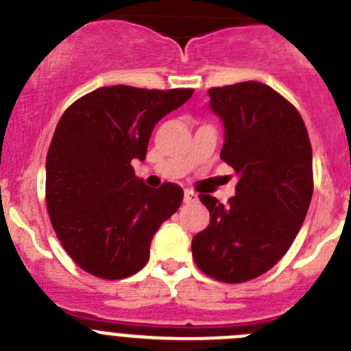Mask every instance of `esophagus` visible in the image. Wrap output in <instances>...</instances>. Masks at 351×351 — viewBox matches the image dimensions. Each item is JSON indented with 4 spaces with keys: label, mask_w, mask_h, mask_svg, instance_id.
Segmentation results:
<instances>
[{
    "label": "esophagus",
    "mask_w": 351,
    "mask_h": 351,
    "mask_svg": "<svg viewBox=\"0 0 351 351\" xmlns=\"http://www.w3.org/2000/svg\"><path fill=\"white\" fill-rule=\"evenodd\" d=\"M196 199H197V196L193 193V191H185V193H184V201H185V203H194V201H196Z\"/></svg>",
    "instance_id": "esophagus-1"
}]
</instances>
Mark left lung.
Instances as JSON below:
<instances>
[{"instance_id": "1", "label": "left lung", "mask_w": 351, "mask_h": 351, "mask_svg": "<svg viewBox=\"0 0 351 351\" xmlns=\"http://www.w3.org/2000/svg\"><path fill=\"white\" fill-rule=\"evenodd\" d=\"M224 125L221 158L239 175L230 205L201 194L210 224L194 234L199 270L245 282L281 260L300 231L313 197V150L297 109L267 84L247 81L208 90Z\"/></svg>"}]
</instances>
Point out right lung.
<instances>
[{
	"mask_svg": "<svg viewBox=\"0 0 351 351\" xmlns=\"http://www.w3.org/2000/svg\"><path fill=\"white\" fill-rule=\"evenodd\" d=\"M193 93L117 84L91 91L63 112L45 162V201L62 245L91 276L123 279L139 272L154 234L182 205V187H146L130 162L145 160L157 121Z\"/></svg>",
	"mask_w": 351,
	"mask_h": 351,
	"instance_id": "right-lung-1",
	"label": "right lung"
}]
</instances>
